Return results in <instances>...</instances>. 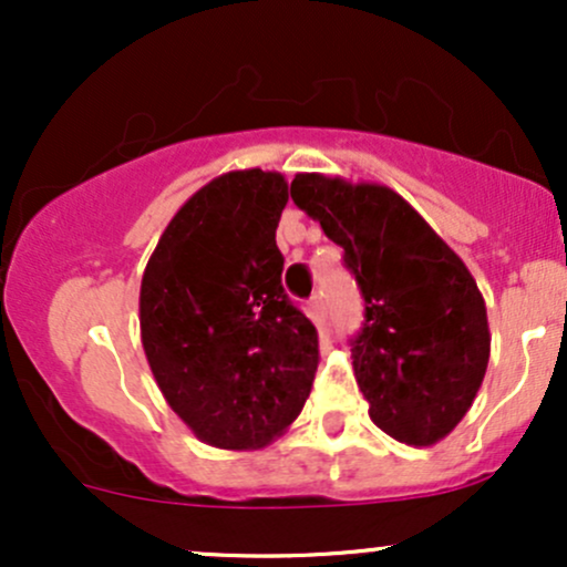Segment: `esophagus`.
Segmentation results:
<instances>
[{"label": "esophagus", "instance_id": "1", "mask_svg": "<svg viewBox=\"0 0 567 567\" xmlns=\"http://www.w3.org/2000/svg\"><path fill=\"white\" fill-rule=\"evenodd\" d=\"M309 306H311V315H315L320 322H324V317H328V309H324V301H322V292L320 290H317L315 296H311Z\"/></svg>", "mask_w": 567, "mask_h": 567}]
</instances>
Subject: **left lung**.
Segmentation results:
<instances>
[{
    "mask_svg": "<svg viewBox=\"0 0 567 567\" xmlns=\"http://www.w3.org/2000/svg\"><path fill=\"white\" fill-rule=\"evenodd\" d=\"M290 197L343 247L365 298V322L349 343L373 424L415 447L447 437L491 357L470 269L392 188L298 173Z\"/></svg>",
    "mask_w": 567,
    "mask_h": 567,
    "instance_id": "left-lung-1",
    "label": "left lung"
}]
</instances>
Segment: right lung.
Listing matches in <instances>:
<instances>
[{
    "instance_id": "add662e5",
    "label": "right lung",
    "mask_w": 567,
    "mask_h": 567,
    "mask_svg": "<svg viewBox=\"0 0 567 567\" xmlns=\"http://www.w3.org/2000/svg\"><path fill=\"white\" fill-rule=\"evenodd\" d=\"M285 205V175H218L175 213L141 279V341L157 386L224 451L279 437L320 362L317 328L282 288Z\"/></svg>"
}]
</instances>
